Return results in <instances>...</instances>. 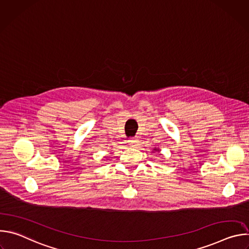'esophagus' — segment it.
<instances>
[{"instance_id":"esophagus-1","label":"esophagus","mask_w":249,"mask_h":249,"mask_svg":"<svg viewBox=\"0 0 249 249\" xmlns=\"http://www.w3.org/2000/svg\"><path fill=\"white\" fill-rule=\"evenodd\" d=\"M129 142H130V145H131V146H136V145L139 143V140H138L137 137H134V138H131V139L129 140Z\"/></svg>"}]
</instances>
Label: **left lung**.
<instances>
[{
    "mask_svg": "<svg viewBox=\"0 0 249 249\" xmlns=\"http://www.w3.org/2000/svg\"><path fill=\"white\" fill-rule=\"evenodd\" d=\"M155 151H158V152H159V149H155Z\"/></svg>",
    "mask_w": 249,
    "mask_h": 249,
    "instance_id": "obj_1",
    "label": "left lung"
}]
</instances>
